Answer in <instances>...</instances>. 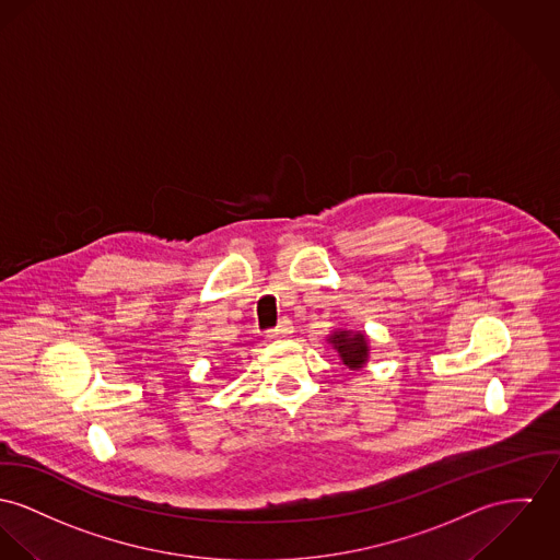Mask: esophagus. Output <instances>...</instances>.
<instances>
[{"label":"esophagus","mask_w":560,"mask_h":560,"mask_svg":"<svg viewBox=\"0 0 560 560\" xmlns=\"http://www.w3.org/2000/svg\"><path fill=\"white\" fill-rule=\"evenodd\" d=\"M292 332H294V326H292V322H290L288 317H283V319L277 324V328L268 330L266 339H268V341H279V339H285V337H290Z\"/></svg>","instance_id":"34e87169"}]
</instances>
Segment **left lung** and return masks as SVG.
Here are the masks:
<instances>
[{
    "label": "left lung",
    "instance_id": "8db88e82",
    "mask_svg": "<svg viewBox=\"0 0 560 560\" xmlns=\"http://www.w3.org/2000/svg\"><path fill=\"white\" fill-rule=\"evenodd\" d=\"M328 343L332 345L349 371H360L369 360V337L360 330H335L328 337Z\"/></svg>",
    "mask_w": 560,
    "mask_h": 560
}]
</instances>
